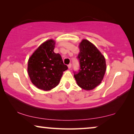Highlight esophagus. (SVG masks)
Segmentation results:
<instances>
[{"label":"esophagus","instance_id":"1","mask_svg":"<svg viewBox=\"0 0 134 134\" xmlns=\"http://www.w3.org/2000/svg\"><path fill=\"white\" fill-rule=\"evenodd\" d=\"M71 66H72V65H71V63H69L68 65V67L69 69H70L71 68Z\"/></svg>","mask_w":134,"mask_h":134}]
</instances>
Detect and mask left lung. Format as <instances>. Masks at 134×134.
Returning a JSON list of instances; mask_svg holds the SVG:
<instances>
[{"mask_svg": "<svg viewBox=\"0 0 134 134\" xmlns=\"http://www.w3.org/2000/svg\"><path fill=\"white\" fill-rule=\"evenodd\" d=\"M80 52L77 58L80 68L74 71V76L80 88L91 90L99 85L106 70L105 60L94 44L83 40L79 45Z\"/></svg>", "mask_w": 134, "mask_h": 134, "instance_id": "8db88e82", "label": "left lung"}]
</instances>
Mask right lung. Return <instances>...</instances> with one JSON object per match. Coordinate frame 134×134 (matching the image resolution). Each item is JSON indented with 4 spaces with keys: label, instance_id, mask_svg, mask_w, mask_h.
Returning <instances> with one entry per match:
<instances>
[{
    "label": "right lung",
    "instance_id": "right-lung-1",
    "mask_svg": "<svg viewBox=\"0 0 134 134\" xmlns=\"http://www.w3.org/2000/svg\"><path fill=\"white\" fill-rule=\"evenodd\" d=\"M55 41L47 40L35 51L28 62V74L34 85L48 91L58 85L68 66L59 54L54 52Z\"/></svg>",
    "mask_w": 134,
    "mask_h": 134
}]
</instances>
